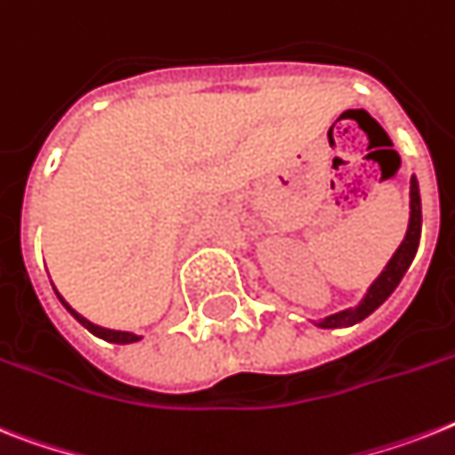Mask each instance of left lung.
I'll use <instances>...</instances> for the list:
<instances>
[{
  "label": "left lung",
  "instance_id": "1",
  "mask_svg": "<svg viewBox=\"0 0 455 455\" xmlns=\"http://www.w3.org/2000/svg\"><path fill=\"white\" fill-rule=\"evenodd\" d=\"M409 227L404 240L400 243V247L395 250V254L390 257V261L386 264V268L381 271V275L369 285L367 294L362 297V301L353 308H343L339 313H331L327 317H320V320H311L315 327L320 330H334V327H353V324L362 323L364 317H369L371 313L379 308V306L386 301L390 294L395 291V287L400 285V280L404 278V273L409 271L413 257H416V250H419L420 240V224H423V215H420V191H419V180L416 175L411 177V187H409Z\"/></svg>",
  "mask_w": 455,
  "mask_h": 455
}]
</instances>
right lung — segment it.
<instances>
[{
    "label": "right lung",
    "mask_w": 455,
    "mask_h": 455,
    "mask_svg": "<svg viewBox=\"0 0 455 455\" xmlns=\"http://www.w3.org/2000/svg\"><path fill=\"white\" fill-rule=\"evenodd\" d=\"M55 290V287H53ZM55 294H58V299H60V304L65 306V308H68L69 313H72V317L74 320H76V323H81L84 324V327H86L88 331H91V334L93 336H98V339H105L107 343H138L140 339H142V336L140 334H135V331H121V330H107V327H100V324H95V323H91V320H88V317H84L81 315V313H76L72 308V306L68 304V301H65V299H62V294L58 290H55Z\"/></svg>",
    "instance_id": "add662e5"
}]
</instances>
